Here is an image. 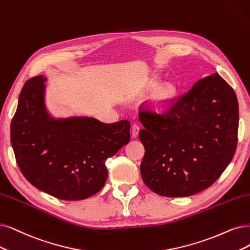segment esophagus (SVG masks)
Returning <instances> with one entry per match:
<instances>
[{
  "instance_id": "34e87169",
  "label": "esophagus",
  "mask_w": 250,
  "mask_h": 250,
  "mask_svg": "<svg viewBox=\"0 0 250 250\" xmlns=\"http://www.w3.org/2000/svg\"><path fill=\"white\" fill-rule=\"evenodd\" d=\"M139 125H138L137 124H134L132 125V137L133 138H137L138 137V134H139Z\"/></svg>"
}]
</instances>
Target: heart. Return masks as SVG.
Listing matches in <instances>:
<instances>
[{
    "instance_id": "1",
    "label": "heart",
    "mask_w": 250,
    "mask_h": 250,
    "mask_svg": "<svg viewBox=\"0 0 250 250\" xmlns=\"http://www.w3.org/2000/svg\"><path fill=\"white\" fill-rule=\"evenodd\" d=\"M172 95V90L171 89H168V90H166L164 94H163V96L164 97H169V96H171Z\"/></svg>"
}]
</instances>
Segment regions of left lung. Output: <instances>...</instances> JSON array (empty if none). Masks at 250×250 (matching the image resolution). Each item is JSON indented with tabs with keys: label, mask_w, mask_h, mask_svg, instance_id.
Here are the masks:
<instances>
[{
	"label": "left lung",
	"mask_w": 250,
	"mask_h": 250,
	"mask_svg": "<svg viewBox=\"0 0 250 250\" xmlns=\"http://www.w3.org/2000/svg\"><path fill=\"white\" fill-rule=\"evenodd\" d=\"M154 104L139 107L145 148L140 172L146 187L171 198L208 188L237 148L239 105L233 87L214 73L166 102L161 112Z\"/></svg>",
	"instance_id": "left-lung-1"
}]
</instances>
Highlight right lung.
I'll use <instances>...</instances> for the list:
<instances>
[{
	"instance_id": "add662e5",
	"label": "right lung",
	"mask_w": 250,
	"mask_h": 250,
	"mask_svg": "<svg viewBox=\"0 0 250 250\" xmlns=\"http://www.w3.org/2000/svg\"><path fill=\"white\" fill-rule=\"evenodd\" d=\"M42 75L27 80L10 126L16 163L38 189L66 201L95 195L107 180L105 162L130 142L128 120L104 124L92 117L51 119L43 103Z\"/></svg>"
}]
</instances>
